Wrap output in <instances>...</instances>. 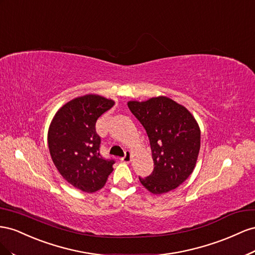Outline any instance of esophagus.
Listing matches in <instances>:
<instances>
[{
    "instance_id": "1",
    "label": "esophagus",
    "mask_w": 255,
    "mask_h": 255,
    "mask_svg": "<svg viewBox=\"0 0 255 255\" xmlns=\"http://www.w3.org/2000/svg\"><path fill=\"white\" fill-rule=\"evenodd\" d=\"M121 160H122L123 162H126V163L130 162V160H131V151L127 150V151L125 152V156H124Z\"/></svg>"
}]
</instances>
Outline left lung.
I'll return each instance as SVG.
<instances>
[{"label": "left lung", "mask_w": 255, "mask_h": 255, "mask_svg": "<svg viewBox=\"0 0 255 255\" xmlns=\"http://www.w3.org/2000/svg\"><path fill=\"white\" fill-rule=\"evenodd\" d=\"M130 111L148 135L154 171L139 177L152 194L176 189L191 175L201 147L198 122L187 109L165 96L128 101Z\"/></svg>", "instance_id": "left-lung-1"}]
</instances>
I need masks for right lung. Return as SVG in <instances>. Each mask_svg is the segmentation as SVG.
Wrapping results in <instances>:
<instances>
[{
  "label": "right lung",
  "instance_id": "right-lung-1",
  "mask_svg": "<svg viewBox=\"0 0 255 255\" xmlns=\"http://www.w3.org/2000/svg\"><path fill=\"white\" fill-rule=\"evenodd\" d=\"M114 104L94 94L77 97L60 108L50 124L48 145L55 168L84 192L100 190L113 171L114 160L100 156L96 122Z\"/></svg>",
  "mask_w": 255,
  "mask_h": 255
}]
</instances>
